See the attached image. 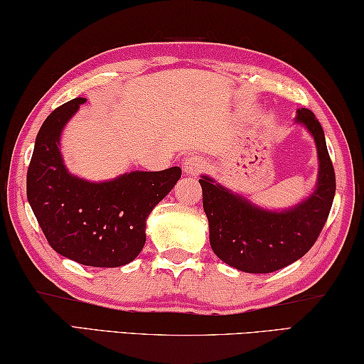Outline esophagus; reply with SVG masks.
<instances>
[{
    "mask_svg": "<svg viewBox=\"0 0 364 364\" xmlns=\"http://www.w3.org/2000/svg\"><path fill=\"white\" fill-rule=\"evenodd\" d=\"M207 167V162L204 157L200 156H189L186 160L183 162V171L189 176H196L199 175L200 171H204Z\"/></svg>",
    "mask_w": 364,
    "mask_h": 364,
    "instance_id": "obj_1",
    "label": "esophagus"
}]
</instances>
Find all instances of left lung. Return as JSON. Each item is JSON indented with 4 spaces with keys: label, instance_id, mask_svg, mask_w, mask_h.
Listing matches in <instances>:
<instances>
[{
    "label": "left lung",
    "instance_id": "left-lung-1",
    "mask_svg": "<svg viewBox=\"0 0 364 364\" xmlns=\"http://www.w3.org/2000/svg\"><path fill=\"white\" fill-rule=\"evenodd\" d=\"M295 123L315 139L319 164L315 191L297 205L268 210L210 176L202 175L199 180L215 255L245 273H273L297 262L315 244L331 212L336 175L323 127L304 107L297 109Z\"/></svg>",
    "mask_w": 364,
    "mask_h": 364
}]
</instances>
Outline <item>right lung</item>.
Returning <instances> with one entry per match:
<instances>
[{"label":"right lung","mask_w":364,"mask_h":364,"mask_svg":"<svg viewBox=\"0 0 364 364\" xmlns=\"http://www.w3.org/2000/svg\"><path fill=\"white\" fill-rule=\"evenodd\" d=\"M85 101L75 97L43 122L27 171V199L58 254L86 267H123L143 250L147 217L173 189L181 168L136 170L100 183L72 175L60 134Z\"/></svg>","instance_id":"1"}]
</instances>
